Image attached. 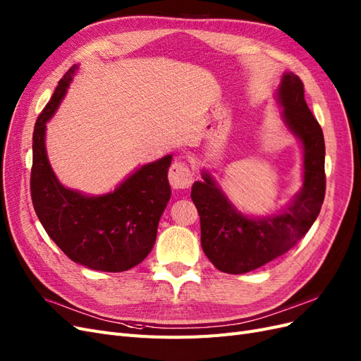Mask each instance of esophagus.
Instances as JSON below:
<instances>
[{"label": "esophagus", "mask_w": 361, "mask_h": 361, "mask_svg": "<svg viewBox=\"0 0 361 361\" xmlns=\"http://www.w3.org/2000/svg\"><path fill=\"white\" fill-rule=\"evenodd\" d=\"M194 179V171L188 166L187 161L178 159L171 164L169 170V180L173 188L176 190H185L188 188L192 183Z\"/></svg>", "instance_id": "esophagus-1"}]
</instances>
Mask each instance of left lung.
<instances>
[{
	"label": "left lung",
	"instance_id": "left-lung-1",
	"mask_svg": "<svg viewBox=\"0 0 361 361\" xmlns=\"http://www.w3.org/2000/svg\"><path fill=\"white\" fill-rule=\"evenodd\" d=\"M283 120L302 145L304 182L281 214L251 218L239 212L209 173L194 182L191 199L200 215L202 248L214 267L244 274L285 255L309 232L325 197V143L322 129L304 99V84L283 73L277 90Z\"/></svg>",
	"mask_w": 361,
	"mask_h": 361
}]
</instances>
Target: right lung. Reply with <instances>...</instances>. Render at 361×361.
<instances>
[{"mask_svg":"<svg viewBox=\"0 0 361 361\" xmlns=\"http://www.w3.org/2000/svg\"><path fill=\"white\" fill-rule=\"evenodd\" d=\"M76 69L73 64L64 73L36 120L31 200L43 228L71 260L96 271H126L143 262L154 248L159 218L171 195L167 179L171 155L137 169L104 195L94 197L63 187L49 166L45 130Z\"/></svg>","mask_w":361,"mask_h":361,"instance_id":"obj_1","label":"right lung"}]
</instances>
